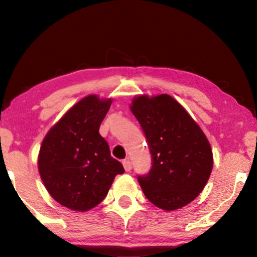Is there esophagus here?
<instances>
[{
    "mask_svg": "<svg viewBox=\"0 0 257 257\" xmlns=\"http://www.w3.org/2000/svg\"><path fill=\"white\" fill-rule=\"evenodd\" d=\"M122 164H123V167H124L125 172H129L130 170H132V163H130L129 159H124L123 162H122Z\"/></svg>",
    "mask_w": 257,
    "mask_h": 257,
    "instance_id": "1",
    "label": "esophagus"
}]
</instances>
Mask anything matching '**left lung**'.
Returning a JSON list of instances; mask_svg holds the SVG:
<instances>
[{"mask_svg": "<svg viewBox=\"0 0 257 257\" xmlns=\"http://www.w3.org/2000/svg\"><path fill=\"white\" fill-rule=\"evenodd\" d=\"M130 109L140 122L152 166L139 175L149 201L172 211L194 201L212 171V150L204 133L179 102L168 94L140 95Z\"/></svg>", "mask_w": 257, "mask_h": 257, "instance_id": "left-lung-1", "label": "left lung"}]
</instances>
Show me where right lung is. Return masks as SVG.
<instances>
[{
    "label": "right lung",
    "mask_w": 257,
    "mask_h": 257,
    "mask_svg": "<svg viewBox=\"0 0 257 257\" xmlns=\"http://www.w3.org/2000/svg\"><path fill=\"white\" fill-rule=\"evenodd\" d=\"M112 99L91 94L71 107L45 136L38 167L51 196L75 211H87L106 197L124 168L110 156L100 134Z\"/></svg>",
    "instance_id": "add662e5"
}]
</instances>
